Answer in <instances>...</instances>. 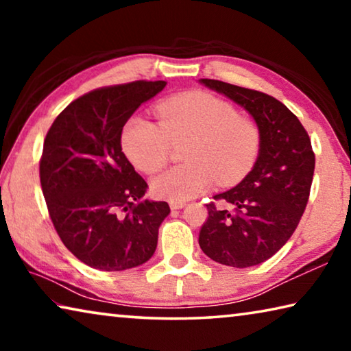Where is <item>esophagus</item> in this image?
I'll return each mask as SVG.
<instances>
[{
  "label": "esophagus",
  "instance_id": "esophagus-1",
  "mask_svg": "<svg viewBox=\"0 0 351 351\" xmlns=\"http://www.w3.org/2000/svg\"><path fill=\"white\" fill-rule=\"evenodd\" d=\"M182 207H186V203H180V201H170V209L171 210L182 209Z\"/></svg>",
  "mask_w": 351,
  "mask_h": 351
}]
</instances>
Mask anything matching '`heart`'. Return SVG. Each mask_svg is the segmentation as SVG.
<instances>
[{
  "mask_svg": "<svg viewBox=\"0 0 351 351\" xmlns=\"http://www.w3.org/2000/svg\"><path fill=\"white\" fill-rule=\"evenodd\" d=\"M159 123L141 114L122 130V148L145 175L167 164L171 144L186 142V164L164 171L152 184L153 193L170 201H187L209 189L240 181L257 161L261 134L254 119L206 91L169 97L156 106Z\"/></svg>",
  "mask_w": 351,
  "mask_h": 351,
  "instance_id": "1",
  "label": "heart"
}]
</instances>
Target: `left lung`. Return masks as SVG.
Segmentation results:
<instances>
[{
    "label": "left lung",
    "mask_w": 351,
    "mask_h": 351,
    "mask_svg": "<svg viewBox=\"0 0 351 351\" xmlns=\"http://www.w3.org/2000/svg\"><path fill=\"white\" fill-rule=\"evenodd\" d=\"M201 83L241 105L260 128L254 169L207 204L198 239L217 263L249 268L272 257L304 215L314 173L311 141L294 112L269 94L213 79Z\"/></svg>",
    "instance_id": "1"
}]
</instances>
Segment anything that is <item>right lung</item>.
<instances>
[{"label": "right lung", "instance_id": "obj_1", "mask_svg": "<svg viewBox=\"0 0 351 351\" xmlns=\"http://www.w3.org/2000/svg\"><path fill=\"white\" fill-rule=\"evenodd\" d=\"M167 83L102 86L71 102L52 123L40 158V182L58 237L83 263L123 271L145 263L165 201L145 198L147 182L122 152V128Z\"/></svg>", "mask_w": 351, "mask_h": 351}]
</instances>
